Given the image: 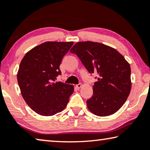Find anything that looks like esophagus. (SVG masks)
<instances>
[{
	"mask_svg": "<svg viewBox=\"0 0 150 150\" xmlns=\"http://www.w3.org/2000/svg\"><path fill=\"white\" fill-rule=\"evenodd\" d=\"M81 87V83H79V84L76 85V88H77V89H80Z\"/></svg>",
	"mask_w": 150,
	"mask_h": 150,
	"instance_id": "obj_1",
	"label": "esophagus"
}]
</instances>
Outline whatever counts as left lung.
<instances>
[{
	"label": "left lung",
	"mask_w": 150,
	"mask_h": 150,
	"mask_svg": "<svg viewBox=\"0 0 150 150\" xmlns=\"http://www.w3.org/2000/svg\"><path fill=\"white\" fill-rule=\"evenodd\" d=\"M90 74L97 75L93 96L87 101L89 111L104 117L115 112L126 101L132 87L131 68L115 49L91 41L79 42L70 50Z\"/></svg>",
	"instance_id": "8db88e82"
}]
</instances>
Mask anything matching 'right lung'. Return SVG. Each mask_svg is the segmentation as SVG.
<instances>
[{
  "label": "right lung",
  "mask_w": 150,
  "mask_h": 150,
  "mask_svg": "<svg viewBox=\"0 0 150 150\" xmlns=\"http://www.w3.org/2000/svg\"><path fill=\"white\" fill-rule=\"evenodd\" d=\"M73 42H46L28 51L21 61L17 81L21 94L33 111L45 116L62 111L73 92L72 85L55 82L62 59Z\"/></svg>",
  "instance_id": "1"
}]
</instances>
